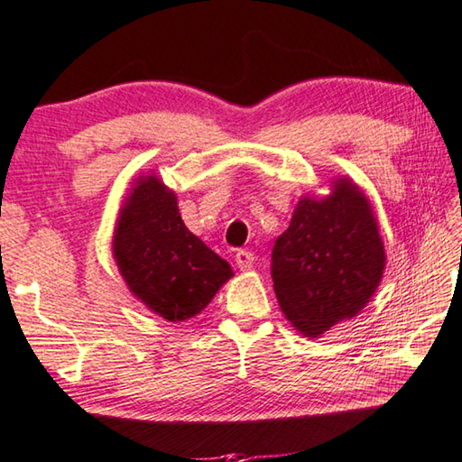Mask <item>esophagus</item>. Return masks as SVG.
<instances>
[{"instance_id": "34e87169", "label": "esophagus", "mask_w": 462, "mask_h": 462, "mask_svg": "<svg viewBox=\"0 0 462 462\" xmlns=\"http://www.w3.org/2000/svg\"><path fill=\"white\" fill-rule=\"evenodd\" d=\"M254 254L247 252V249H239V252L236 254V263L239 270H249L254 266Z\"/></svg>"}]
</instances>
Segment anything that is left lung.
Segmentation results:
<instances>
[{
    "label": "left lung",
    "mask_w": 462,
    "mask_h": 462,
    "mask_svg": "<svg viewBox=\"0 0 462 462\" xmlns=\"http://www.w3.org/2000/svg\"><path fill=\"white\" fill-rule=\"evenodd\" d=\"M383 268L374 215L347 180H339L328 199H302L272 247L278 305L309 337L356 315L374 294Z\"/></svg>",
    "instance_id": "obj_1"
}]
</instances>
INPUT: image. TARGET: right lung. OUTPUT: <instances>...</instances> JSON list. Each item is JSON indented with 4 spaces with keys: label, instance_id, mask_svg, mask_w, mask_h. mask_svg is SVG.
<instances>
[{
    "label": "right lung",
    "instance_id": "obj_1",
    "mask_svg": "<svg viewBox=\"0 0 462 462\" xmlns=\"http://www.w3.org/2000/svg\"><path fill=\"white\" fill-rule=\"evenodd\" d=\"M112 249L128 289L168 321L199 315L233 276L229 263L188 231L176 194L155 176L133 188Z\"/></svg>",
    "mask_w": 462,
    "mask_h": 462
}]
</instances>
